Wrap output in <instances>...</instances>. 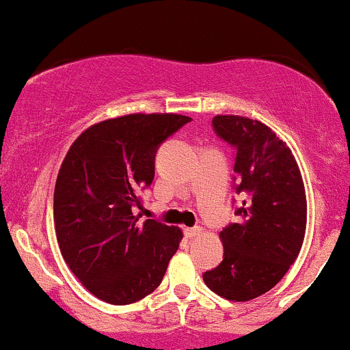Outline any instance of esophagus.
Masks as SVG:
<instances>
[{"label": "esophagus", "instance_id": "esophagus-1", "mask_svg": "<svg viewBox=\"0 0 350 350\" xmlns=\"http://www.w3.org/2000/svg\"><path fill=\"white\" fill-rule=\"evenodd\" d=\"M202 234V227H191V228H185V235L187 237H197Z\"/></svg>", "mask_w": 350, "mask_h": 350}]
</instances>
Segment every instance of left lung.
Listing matches in <instances>:
<instances>
[{"instance_id": "left-lung-1", "label": "left lung", "mask_w": 350, "mask_h": 350, "mask_svg": "<svg viewBox=\"0 0 350 350\" xmlns=\"http://www.w3.org/2000/svg\"><path fill=\"white\" fill-rule=\"evenodd\" d=\"M212 125L237 148V193L245 198L239 220L219 234L224 260L204 282L224 299L247 302L279 284L302 249L306 187L292 150L262 122L217 115Z\"/></svg>"}]
</instances>
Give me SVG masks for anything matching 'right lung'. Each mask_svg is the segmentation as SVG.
Returning <instances> with one entry per match:
<instances>
[{"label": "right lung", "mask_w": 350, "mask_h": 350, "mask_svg": "<svg viewBox=\"0 0 350 350\" xmlns=\"http://www.w3.org/2000/svg\"><path fill=\"white\" fill-rule=\"evenodd\" d=\"M176 113H131L88 126L70 146L55 185L53 219L66 265L93 295L138 302L160 285L182 228L138 224L137 190L155 175V152L190 122Z\"/></svg>", "instance_id": "obj_1"}]
</instances>
